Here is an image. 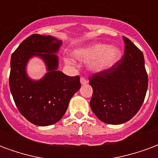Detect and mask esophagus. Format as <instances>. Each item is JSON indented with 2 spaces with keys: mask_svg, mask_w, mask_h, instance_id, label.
<instances>
[{
  "mask_svg": "<svg viewBox=\"0 0 158 158\" xmlns=\"http://www.w3.org/2000/svg\"><path fill=\"white\" fill-rule=\"evenodd\" d=\"M80 82H81V85H85L88 83V81L85 79L84 77H81V79H80Z\"/></svg>",
  "mask_w": 158,
  "mask_h": 158,
  "instance_id": "34e87169",
  "label": "esophagus"
}]
</instances>
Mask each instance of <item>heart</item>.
I'll return each instance as SVG.
<instances>
[{"instance_id":"b5f03b06","label":"heart","mask_w":158,"mask_h":158,"mask_svg":"<svg viewBox=\"0 0 158 158\" xmlns=\"http://www.w3.org/2000/svg\"><path fill=\"white\" fill-rule=\"evenodd\" d=\"M74 55L82 61H90L89 69L94 73L110 70L120 60L122 51L116 45L95 43L75 51Z\"/></svg>"}]
</instances>
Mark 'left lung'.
Masks as SVG:
<instances>
[{
    "instance_id": "8db88e82",
    "label": "left lung",
    "mask_w": 158,
    "mask_h": 158,
    "mask_svg": "<svg viewBox=\"0 0 158 158\" xmlns=\"http://www.w3.org/2000/svg\"><path fill=\"white\" fill-rule=\"evenodd\" d=\"M123 59L110 70L89 78L93 88L90 107L96 117L108 124H122L138 112L144 102L148 77L142 52L123 36Z\"/></svg>"
}]
</instances>
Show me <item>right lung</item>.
<instances>
[{"instance_id": "add662e5", "label": "right lung", "mask_w": 158, "mask_h": 158, "mask_svg": "<svg viewBox=\"0 0 158 158\" xmlns=\"http://www.w3.org/2000/svg\"><path fill=\"white\" fill-rule=\"evenodd\" d=\"M62 41L52 35L34 34L21 42L11 57L9 87L19 112L31 123L49 126L58 123L80 88V77H69L58 70L56 54ZM38 56L45 63L47 73L40 80L27 76L29 59Z\"/></svg>"}]
</instances>
